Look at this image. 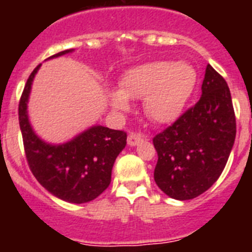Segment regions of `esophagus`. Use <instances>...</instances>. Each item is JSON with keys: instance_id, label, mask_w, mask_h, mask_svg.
I'll return each mask as SVG.
<instances>
[{"instance_id": "esophagus-1", "label": "esophagus", "mask_w": 252, "mask_h": 252, "mask_svg": "<svg viewBox=\"0 0 252 252\" xmlns=\"http://www.w3.org/2000/svg\"><path fill=\"white\" fill-rule=\"evenodd\" d=\"M144 139H146V137L144 136L142 133L131 132L130 135H128V137H127V142H128V145H130V146H135V145H137L140 141H142Z\"/></svg>"}]
</instances>
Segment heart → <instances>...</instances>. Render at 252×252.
<instances>
[{
	"label": "heart",
	"instance_id": "1",
	"mask_svg": "<svg viewBox=\"0 0 252 252\" xmlns=\"http://www.w3.org/2000/svg\"><path fill=\"white\" fill-rule=\"evenodd\" d=\"M194 66L184 62H153L122 75L120 90L111 92L113 108L125 111L127 98H144V110L153 121L166 124L182 113L197 84Z\"/></svg>",
	"mask_w": 252,
	"mask_h": 252
}]
</instances>
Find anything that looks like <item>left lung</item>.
Returning <instances> with one entry per match:
<instances>
[{"label":"left lung","mask_w":252,"mask_h":252,"mask_svg":"<svg viewBox=\"0 0 252 252\" xmlns=\"http://www.w3.org/2000/svg\"><path fill=\"white\" fill-rule=\"evenodd\" d=\"M236 137V117L227 82L207 65L202 95L153 139L158 153L154 179L169 197L201 195L222 174Z\"/></svg>","instance_id":"8db88e82"}]
</instances>
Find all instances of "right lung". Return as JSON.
Listing matches in <instances>:
<instances>
[{
	"label": "right lung",
	"instance_id": "add662e5",
	"mask_svg": "<svg viewBox=\"0 0 252 252\" xmlns=\"http://www.w3.org/2000/svg\"><path fill=\"white\" fill-rule=\"evenodd\" d=\"M72 50L60 51L50 58ZM32 70L22 91L19 103V122L26 161L44 188L65 202L87 203L101 195L111 183L115 160L126 146L127 133L94 126L63 145H49L31 128L26 113L29 93L35 73Z\"/></svg>",
	"mask_w": 252,
	"mask_h": 252
}]
</instances>
